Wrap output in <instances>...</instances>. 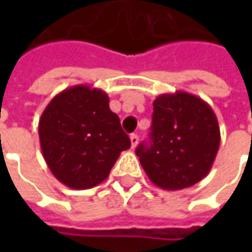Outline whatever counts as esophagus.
Instances as JSON below:
<instances>
[{"mask_svg": "<svg viewBox=\"0 0 252 252\" xmlns=\"http://www.w3.org/2000/svg\"><path fill=\"white\" fill-rule=\"evenodd\" d=\"M130 144H131V149H136V146L139 144V136H137V134H131Z\"/></svg>", "mask_w": 252, "mask_h": 252, "instance_id": "esophagus-1", "label": "esophagus"}]
</instances>
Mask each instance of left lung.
Masks as SVG:
<instances>
[{"label":"left lung","mask_w":252,"mask_h":252,"mask_svg":"<svg viewBox=\"0 0 252 252\" xmlns=\"http://www.w3.org/2000/svg\"><path fill=\"white\" fill-rule=\"evenodd\" d=\"M150 144L136 149L143 169L158 188L179 190L205 178L220 146L219 122L210 105L177 91L154 102Z\"/></svg>","instance_id":"obj_1"}]
</instances>
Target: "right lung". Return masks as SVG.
Here are the masks:
<instances>
[{
    "label": "right lung",
    "mask_w": 252,
    "mask_h": 252,
    "mask_svg": "<svg viewBox=\"0 0 252 252\" xmlns=\"http://www.w3.org/2000/svg\"><path fill=\"white\" fill-rule=\"evenodd\" d=\"M39 140L52 174L71 189L99 185L130 147L106 92L84 84L49 102L39 121Z\"/></svg>",
    "instance_id": "obj_1"
}]
</instances>
